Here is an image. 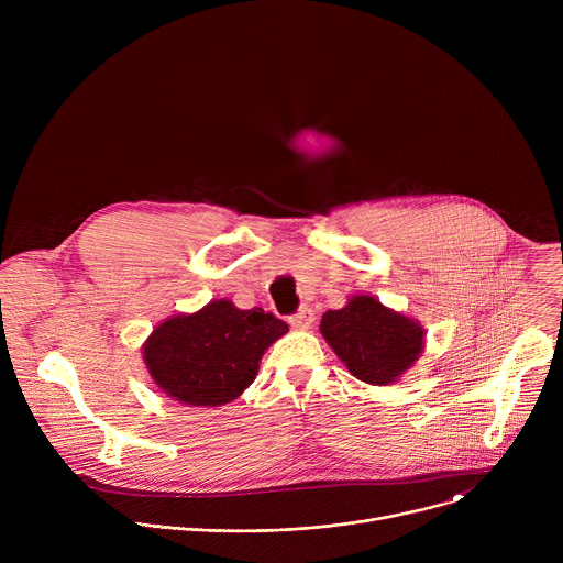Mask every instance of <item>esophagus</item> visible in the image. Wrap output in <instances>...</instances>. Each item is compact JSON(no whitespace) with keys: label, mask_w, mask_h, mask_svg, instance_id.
<instances>
[{"label":"esophagus","mask_w":563,"mask_h":563,"mask_svg":"<svg viewBox=\"0 0 563 563\" xmlns=\"http://www.w3.org/2000/svg\"><path fill=\"white\" fill-rule=\"evenodd\" d=\"M311 323H313L311 307H300L296 313L289 316V325L296 330H307Z\"/></svg>","instance_id":"esophagus-1"}]
</instances>
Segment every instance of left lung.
<instances>
[{
	"label": "left lung",
	"instance_id": "1",
	"mask_svg": "<svg viewBox=\"0 0 563 563\" xmlns=\"http://www.w3.org/2000/svg\"><path fill=\"white\" fill-rule=\"evenodd\" d=\"M320 334L356 378L372 385L396 380L423 352L421 325L372 296H356L343 309L325 311Z\"/></svg>",
	"mask_w": 563,
	"mask_h": 563
}]
</instances>
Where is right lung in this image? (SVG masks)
Segmentation results:
<instances>
[{"label":"right lung","instance_id":"obj_1","mask_svg":"<svg viewBox=\"0 0 563 563\" xmlns=\"http://www.w3.org/2000/svg\"><path fill=\"white\" fill-rule=\"evenodd\" d=\"M287 332L285 320L263 307L213 300L157 325L144 345V363L157 387L180 404L218 408L254 383L265 350Z\"/></svg>","mask_w":563,"mask_h":563}]
</instances>
